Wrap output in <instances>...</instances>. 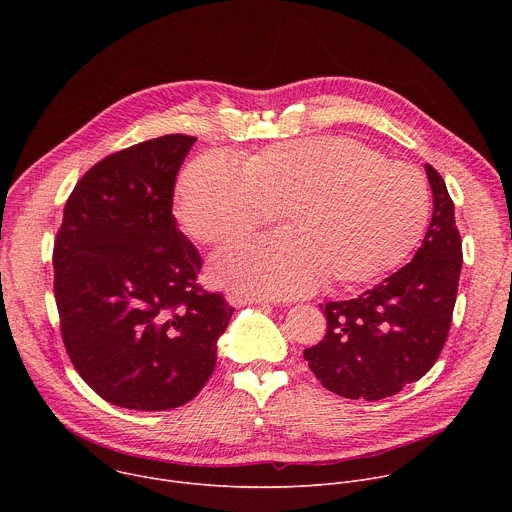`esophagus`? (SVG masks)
<instances>
[{
  "mask_svg": "<svg viewBox=\"0 0 512 512\" xmlns=\"http://www.w3.org/2000/svg\"><path fill=\"white\" fill-rule=\"evenodd\" d=\"M229 304L233 306H247V304H265V300L261 298H253V296H247V294H239V291H231V294L227 296Z\"/></svg>",
  "mask_w": 512,
  "mask_h": 512,
  "instance_id": "34e87169",
  "label": "esophagus"
}]
</instances>
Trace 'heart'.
Listing matches in <instances>:
<instances>
[{"label":"heart","instance_id":"obj_1","mask_svg":"<svg viewBox=\"0 0 512 512\" xmlns=\"http://www.w3.org/2000/svg\"><path fill=\"white\" fill-rule=\"evenodd\" d=\"M285 210L289 231L214 255L218 283L265 298L369 283L419 243L431 210L425 178L350 137L275 143L247 166L204 154L180 176L176 214L204 243L241 239Z\"/></svg>","mask_w":512,"mask_h":512}]
</instances>
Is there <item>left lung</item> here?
<instances>
[{"mask_svg":"<svg viewBox=\"0 0 512 512\" xmlns=\"http://www.w3.org/2000/svg\"><path fill=\"white\" fill-rule=\"evenodd\" d=\"M433 214L413 261L354 300L320 306L324 338L304 350L312 373L346 399L377 401L419 381L452 326L462 239L446 182L425 164Z\"/></svg>","mask_w":512,"mask_h":512,"instance_id":"obj_1","label":"left lung"}]
</instances>
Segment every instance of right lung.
Returning a JSON list of instances; mask_svg holds the SVG:
<instances>
[{"instance_id":"right-lung-1","label":"right lung","mask_w":512,"mask_h":512,"mask_svg":"<svg viewBox=\"0 0 512 512\" xmlns=\"http://www.w3.org/2000/svg\"><path fill=\"white\" fill-rule=\"evenodd\" d=\"M196 137L164 135L97 162L70 192L54 241L64 348L105 401L166 411L192 401L235 312L198 279V249L172 214Z\"/></svg>"}]
</instances>
